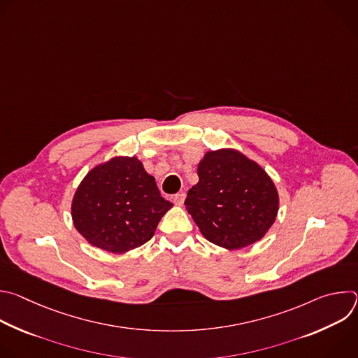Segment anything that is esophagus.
<instances>
[{
  "instance_id": "1",
  "label": "esophagus",
  "mask_w": 358,
  "mask_h": 358,
  "mask_svg": "<svg viewBox=\"0 0 358 358\" xmlns=\"http://www.w3.org/2000/svg\"><path fill=\"white\" fill-rule=\"evenodd\" d=\"M174 203H176V206H178V207H181L182 206V203H184V201H185V194L184 192H178V194H176L174 195Z\"/></svg>"
}]
</instances>
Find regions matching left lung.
<instances>
[{
  "mask_svg": "<svg viewBox=\"0 0 358 358\" xmlns=\"http://www.w3.org/2000/svg\"><path fill=\"white\" fill-rule=\"evenodd\" d=\"M185 208L203 238L228 250L261 241L279 211L273 180L235 148L211 150L196 169Z\"/></svg>",
  "mask_w": 358,
  "mask_h": 358,
  "instance_id": "obj_1",
  "label": "left lung"
}]
</instances>
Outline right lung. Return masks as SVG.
I'll return each mask as SVG.
<instances>
[{
	"label": "right lung",
	"mask_w": 358,
	"mask_h": 358,
	"mask_svg": "<svg viewBox=\"0 0 358 358\" xmlns=\"http://www.w3.org/2000/svg\"><path fill=\"white\" fill-rule=\"evenodd\" d=\"M171 207L137 157L116 156L85 176L71 214L76 231L92 246L126 253L152 238Z\"/></svg>",
	"instance_id": "1"
}]
</instances>
